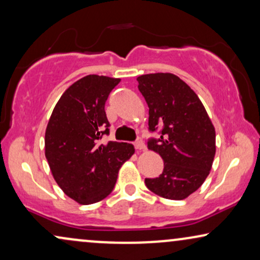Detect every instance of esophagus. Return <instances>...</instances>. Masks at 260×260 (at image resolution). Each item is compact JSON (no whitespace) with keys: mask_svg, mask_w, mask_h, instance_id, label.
Returning a JSON list of instances; mask_svg holds the SVG:
<instances>
[{"mask_svg":"<svg viewBox=\"0 0 260 260\" xmlns=\"http://www.w3.org/2000/svg\"><path fill=\"white\" fill-rule=\"evenodd\" d=\"M134 147H136L137 150H145L146 145L144 144V141L141 138H138V139L136 140V143H134Z\"/></svg>","mask_w":260,"mask_h":260,"instance_id":"1","label":"esophagus"}]
</instances>
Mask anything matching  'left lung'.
Masks as SVG:
<instances>
[{"instance_id":"left-lung-1","label":"left lung","mask_w":260,"mask_h":260,"mask_svg":"<svg viewBox=\"0 0 260 260\" xmlns=\"http://www.w3.org/2000/svg\"><path fill=\"white\" fill-rule=\"evenodd\" d=\"M137 80L149 107V129H160L159 139H150L147 147L164 162L163 173L145 179V185L163 198L182 200L210 174L216 153L215 127L196 92L175 74H144Z\"/></svg>"}]
</instances>
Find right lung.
Masks as SVG:
<instances>
[{
  "label": "right lung",
  "instance_id": "right-lung-1",
  "mask_svg": "<svg viewBox=\"0 0 260 260\" xmlns=\"http://www.w3.org/2000/svg\"><path fill=\"white\" fill-rule=\"evenodd\" d=\"M120 79L90 74L75 81L55 106L45 131V157L55 181L79 204L101 202L114 189L132 144L108 141L104 106Z\"/></svg>",
  "mask_w": 260,
  "mask_h": 260
}]
</instances>
